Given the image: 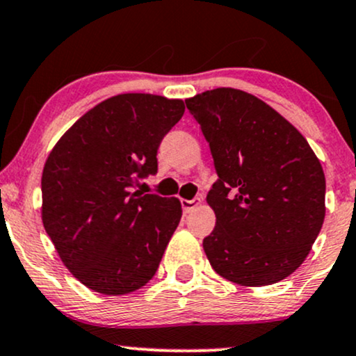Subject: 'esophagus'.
Masks as SVG:
<instances>
[{
  "label": "esophagus",
  "mask_w": 356,
  "mask_h": 356,
  "mask_svg": "<svg viewBox=\"0 0 356 356\" xmlns=\"http://www.w3.org/2000/svg\"><path fill=\"white\" fill-rule=\"evenodd\" d=\"M181 204H182L184 212H186V213H191L192 211H195V209L199 207L200 204H202V199H200V197H195V199H192V200L182 199V200H181Z\"/></svg>",
  "instance_id": "obj_1"
}]
</instances>
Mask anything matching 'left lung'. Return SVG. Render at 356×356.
Wrapping results in <instances>:
<instances>
[{"label": "left lung", "mask_w": 356, "mask_h": 356, "mask_svg": "<svg viewBox=\"0 0 356 356\" xmlns=\"http://www.w3.org/2000/svg\"><path fill=\"white\" fill-rule=\"evenodd\" d=\"M211 145L216 229L204 250L220 277L264 286L297 270L325 219V174L307 139L254 94L217 88L186 99Z\"/></svg>", "instance_id": "1"}]
</instances>
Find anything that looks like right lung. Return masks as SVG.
<instances>
[{"label":"right lung","instance_id":"add662e5","mask_svg":"<svg viewBox=\"0 0 356 356\" xmlns=\"http://www.w3.org/2000/svg\"><path fill=\"white\" fill-rule=\"evenodd\" d=\"M182 99L118 94L64 132L41 177L42 225L67 270L102 295H126L156 275L177 229L175 197L132 187L157 172V149Z\"/></svg>","mask_w":356,"mask_h":356}]
</instances>
